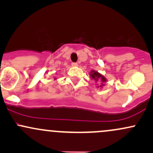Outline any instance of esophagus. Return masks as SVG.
I'll use <instances>...</instances> for the list:
<instances>
[{
	"label": "esophagus",
	"mask_w": 153,
	"mask_h": 153,
	"mask_svg": "<svg viewBox=\"0 0 153 153\" xmlns=\"http://www.w3.org/2000/svg\"><path fill=\"white\" fill-rule=\"evenodd\" d=\"M72 66L73 67H77L78 65V64L77 62H72Z\"/></svg>",
	"instance_id": "obj_1"
}]
</instances>
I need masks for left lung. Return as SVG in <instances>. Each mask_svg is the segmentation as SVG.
<instances>
[{"mask_svg": "<svg viewBox=\"0 0 153 153\" xmlns=\"http://www.w3.org/2000/svg\"><path fill=\"white\" fill-rule=\"evenodd\" d=\"M91 78L93 79H94L96 81H98V80H100V81H101L102 82H106V78H104V77L103 76V75H101V74H99L98 72H96V71H91ZM102 85H103V84H102ZM102 85H101V86H102Z\"/></svg>", "mask_w": 153, "mask_h": 153, "instance_id": "1", "label": "left lung"}]
</instances>
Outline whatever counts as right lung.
I'll list each match as a JSON object with an SVG mask.
<instances>
[{"label": "right lung", "instance_id": "1", "mask_svg": "<svg viewBox=\"0 0 153 153\" xmlns=\"http://www.w3.org/2000/svg\"><path fill=\"white\" fill-rule=\"evenodd\" d=\"M54 79H55V78H54Z\"/></svg>", "mask_w": 153, "mask_h": 153}]
</instances>
